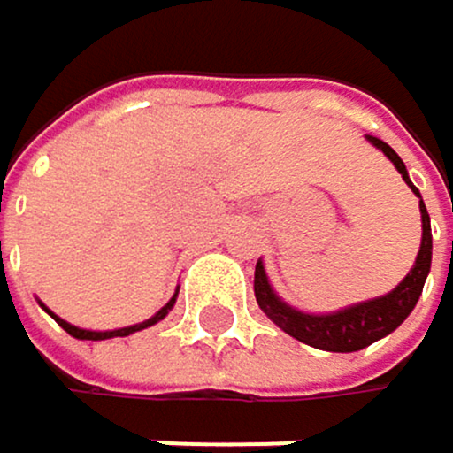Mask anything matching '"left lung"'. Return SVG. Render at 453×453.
Here are the masks:
<instances>
[{
    "label": "left lung",
    "mask_w": 453,
    "mask_h": 453,
    "mask_svg": "<svg viewBox=\"0 0 453 453\" xmlns=\"http://www.w3.org/2000/svg\"><path fill=\"white\" fill-rule=\"evenodd\" d=\"M369 142L383 150L388 155V161L399 169L402 180L407 182L410 188L416 191V196L421 199L418 188L410 182L407 169L402 164L399 155L377 136H369ZM421 204V251L416 257L413 271L404 276V281L383 295V298H374L358 306H349L344 311L336 314H303V311H295L289 309L281 298H276V292L267 284L265 276V267L262 262H257V271H254V295H257V303L259 309L267 314V319H273L284 334H289L292 339H298L309 347L317 349H328V352H356L369 347L372 342L388 336L391 331H396L399 325L407 319V314L416 309L418 298H421V289L429 273V265H432V229H429V213L424 202Z\"/></svg>",
    "instance_id": "obj_1"
}]
</instances>
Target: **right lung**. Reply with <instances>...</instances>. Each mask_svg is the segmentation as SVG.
Returning <instances> with one entry per match:
<instances>
[{
  "instance_id": "add662e5",
  "label": "right lung",
  "mask_w": 453,
  "mask_h": 453,
  "mask_svg": "<svg viewBox=\"0 0 453 453\" xmlns=\"http://www.w3.org/2000/svg\"><path fill=\"white\" fill-rule=\"evenodd\" d=\"M174 298H177V295H174ZM174 298L158 311V314H155V317H150L147 322H139V325H131V328H119V331H81V328H76V325H70V322H65V319H59L57 314H51L59 325H62V328L70 334V336H76V339H87V342H101V339H111V336H131L134 331H142V328H150V325H155V322H158V319H164L166 314H169V309L174 306Z\"/></svg>"
}]
</instances>
